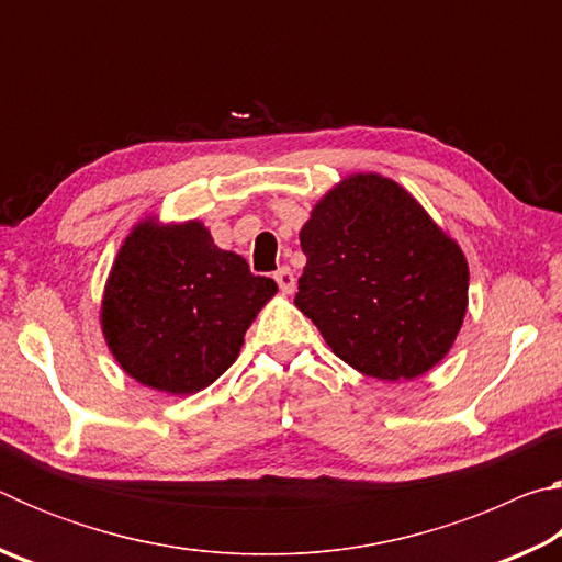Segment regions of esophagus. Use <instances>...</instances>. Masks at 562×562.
I'll return each mask as SVG.
<instances>
[{"label": "esophagus", "instance_id": "esophagus-1", "mask_svg": "<svg viewBox=\"0 0 562 562\" xmlns=\"http://www.w3.org/2000/svg\"><path fill=\"white\" fill-rule=\"evenodd\" d=\"M274 282L280 284V290L284 292V294H292L294 292V272L290 270V268H280V270H274Z\"/></svg>", "mask_w": 562, "mask_h": 562}]
</instances>
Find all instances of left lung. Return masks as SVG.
<instances>
[{"label":"left lung","mask_w":562,"mask_h":562,"mask_svg":"<svg viewBox=\"0 0 562 562\" xmlns=\"http://www.w3.org/2000/svg\"><path fill=\"white\" fill-rule=\"evenodd\" d=\"M307 265L294 304L351 369L416 379L449 355L469 307L461 245L392 178L351 173L300 231Z\"/></svg>","instance_id":"obj_1"}]
</instances>
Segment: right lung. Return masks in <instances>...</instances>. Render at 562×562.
Returning <instances> with one entry per match:
<instances>
[{"mask_svg": "<svg viewBox=\"0 0 562 562\" xmlns=\"http://www.w3.org/2000/svg\"><path fill=\"white\" fill-rule=\"evenodd\" d=\"M274 292V280L221 250L201 221L160 223L148 215L131 227L111 265L101 331L131 379L188 396L233 364Z\"/></svg>", "mask_w": 562, "mask_h": 562, "instance_id": "1", "label": "right lung"}]
</instances>
